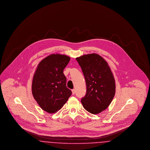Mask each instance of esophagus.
<instances>
[{
    "instance_id": "1",
    "label": "esophagus",
    "mask_w": 150,
    "mask_h": 150,
    "mask_svg": "<svg viewBox=\"0 0 150 150\" xmlns=\"http://www.w3.org/2000/svg\"><path fill=\"white\" fill-rule=\"evenodd\" d=\"M71 91L72 94H74L75 93V89H72Z\"/></svg>"
}]
</instances>
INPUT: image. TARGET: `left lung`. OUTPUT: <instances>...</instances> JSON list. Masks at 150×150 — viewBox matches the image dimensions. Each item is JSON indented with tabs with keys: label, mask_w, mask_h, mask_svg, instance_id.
<instances>
[{
	"label": "left lung",
	"mask_w": 150,
	"mask_h": 150,
	"mask_svg": "<svg viewBox=\"0 0 150 150\" xmlns=\"http://www.w3.org/2000/svg\"><path fill=\"white\" fill-rule=\"evenodd\" d=\"M86 80V93L81 100L87 111L97 114L106 110L115 94V81L107 62L98 54L76 58Z\"/></svg>",
	"instance_id": "1"
}]
</instances>
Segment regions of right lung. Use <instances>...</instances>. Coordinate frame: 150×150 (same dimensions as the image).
I'll return each mask as SVG.
<instances>
[{
    "label": "right lung",
    "instance_id": "obj_1",
    "mask_svg": "<svg viewBox=\"0 0 150 150\" xmlns=\"http://www.w3.org/2000/svg\"><path fill=\"white\" fill-rule=\"evenodd\" d=\"M70 60L66 55L53 54L38 65L32 82V93L39 106L48 113L59 110L71 95L64 74Z\"/></svg>",
    "mask_w": 150,
    "mask_h": 150
}]
</instances>
